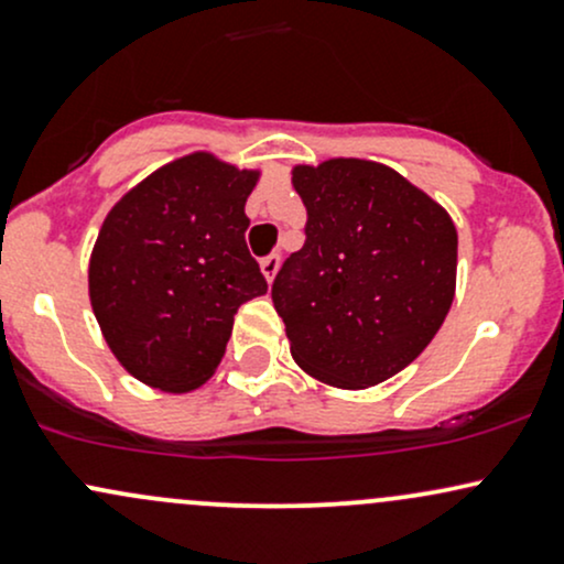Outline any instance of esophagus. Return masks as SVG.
I'll return each mask as SVG.
<instances>
[{"label": "esophagus", "mask_w": 564, "mask_h": 564, "mask_svg": "<svg viewBox=\"0 0 564 564\" xmlns=\"http://www.w3.org/2000/svg\"><path fill=\"white\" fill-rule=\"evenodd\" d=\"M278 268H281V257H278V254L264 257V260L260 262V270H262L264 281L273 283V278H275V273H278Z\"/></svg>", "instance_id": "obj_1"}]
</instances>
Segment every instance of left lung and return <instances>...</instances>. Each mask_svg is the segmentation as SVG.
Instances as JSON below:
<instances>
[{
	"label": "left lung",
	"instance_id": "obj_1",
	"mask_svg": "<svg viewBox=\"0 0 564 564\" xmlns=\"http://www.w3.org/2000/svg\"><path fill=\"white\" fill-rule=\"evenodd\" d=\"M307 241L273 281L291 358L339 390H366L424 352L456 294L448 212L390 166L328 159L291 170Z\"/></svg>",
	"mask_w": 564,
	"mask_h": 564
}]
</instances>
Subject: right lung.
Wrapping results in <instances>:
<instances>
[{
	"mask_svg": "<svg viewBox=\"0 0 564 564\" xmlns=\"http://www.w3.org/2000/svg\"><path fill=\"white\" fill-rule=\"evenodd\" d=\"M260 170L196 151L148 174L102 223L89 302L108 347L142 384L183 394L217 371L232 318L268 281L246 249Z\"/></svg>",
	"mask_w": 564,
	"mask_h": 564,
	"instance_id": "1",
	"label": "right lung"
}]
</instances>
